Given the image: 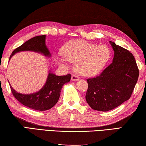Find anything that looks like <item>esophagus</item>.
<instances>
[{
	"instance_id": "obj_1",
	"label": "esophagus",
	"mask_w": 146,
	"mask_h": 146,
	"mask_svg": "<svg viewBox=\"0 0 146 146\" xmlns=\"http://www.w3.org/2000/svg\"><path fill=\"white\" fill-rule=\"evenodd\" d=\"M79 79H80V78H79L76 75H72V77H71V80L72 81H78V80H79Z\"/></svg>"
}]
</instances>
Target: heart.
I'll use <instances>...</instances> for the list:
<instances>
[{
    "instance_id": "b5f03b06",
    "label": "heart",
    "mask_w": 146,
    "mask_h": 146,
    "mask_svg": "<svg viewBox=\"0 0 146 146\" xmlns=\"http://www.w3.org/2000/svg\"><path fill=\"white\" fill-rule=\"evenodd\" d=\"M63 55L66 60L74 63L76 72L83 76H93L103 70L110 58V50L106 45H99L82 40L72 41L63 48ZM57 60L65 65L62 58Z\"/></svg>"
}]
</instances>
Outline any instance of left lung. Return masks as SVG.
<instances>
[{"mask_svg": "<svg viewBox=\"0 0 146 146\" xmlns=\"http://www.w3.org/2000/svg\"><path fill=\"white\" fill-rule=\"evenodd\" d=\"M114 51L112 63L96 78L88 79L86 101L92 108L107 111L130 98L139 71L133 55L110 41Z\"/></svg>", "mask_w": 146, "mask_h": 146, "instance_id": "left-lung-1", "label": "left lung"}]
</instances>
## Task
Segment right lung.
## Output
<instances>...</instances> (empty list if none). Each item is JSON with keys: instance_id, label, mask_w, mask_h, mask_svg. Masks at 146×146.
<instances>
[{"instance_id": "1", "label": "right lung", "mask_w": 146, "mask_h": 146, "mask_svg": "<svg viewBox=\"0 0 146 146\" xmlns=\"http://www.w3.org/2000/svg\"><path fill=\"white\" fill-rule=\"evenodd\" d=\"M45 41V35L37 36L27 40L13 51L9 60L15 54L22 51H33L50 58L51 54L46 45ZM70 78V74L66 76H58L49 70L47 80L43 87L36 92L30 94L19 93L13 88L10 84L9 85L13 95L20 103L35 110L45 111L52 108L57 103L63 86L68 83Z\"/></svg>"}]
</instances>
